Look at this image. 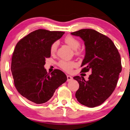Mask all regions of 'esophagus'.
I'll list each match as a JSON object with an SVG mask.
<instances>
[{
  "mask_svg": "<svg viewBox=\"0 0 130 130\" xmlns=\"http://www.w3.org/2000/svg\"><path fill=\"white\" fill-rule=\"evenodd\" d=\"M67 82L70 81V80H72V79H73V77H72L71 76H69V75L67 76Z\"/></svg>",
  "mask_w": 130,
  "mask_h": 130,
  "instance_id": "34e87169",
  "label": "esophagus"
}]
</instances>
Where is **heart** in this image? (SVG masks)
Returning a JSON list of instances; mask_svg holds the SVG:
<instances>
[{"mask_svg":"<svg viewBox=\"0 0 130 130\" xmlns=\"http://www.w3.org/2000/svg\"><path fill=\"white\" fill-rule=\"evenodd\" d=\"M64 42L70 46L71 48L75 51V53L79 54L80 53V51L79 50L80 46V42L77 39L72 36H67L64 38ZM58 47V42H55L50 47V53L51 54H54L57 51ZM58 66L61 68L66 72H70L72 71V69L76 66L75 62L73 61H67L64 60H60L58 63Z\"/></svg>","mask_w":130,"mask_h":130,"instance_id":"b5f03b06","label":"heart"}]
</instances>
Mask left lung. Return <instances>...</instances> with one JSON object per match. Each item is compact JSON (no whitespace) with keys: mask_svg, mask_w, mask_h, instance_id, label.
<instances>
[{"mask_svg":"<svg viewBox=\"0 0 130 130\" xmlns=\"http://www.w3.org/2000/svg\"><path fill=\"white\" fill-rule=\"evenodd\" d=\"M71 35L79 36L85 46L81 72L92 71L88 80L73 77L79 84L76 98L80 104L94 107L105 102L117 87L122 70L121 56L112 40L95 30L81 29Z\"/></svg>","mask_w":130,"mask_h":130,"instance_id":"left-lung-1","label":"left lung"}]
</instances>
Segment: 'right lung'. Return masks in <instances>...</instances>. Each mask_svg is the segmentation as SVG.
I'll use <instances>...</instances> for the list:
<instances>
[{"mask_svg":"<svg viewBox=\"0 0 130 130\" xmlns=\"http://www.w3.org/2000/svg\"><path fill=\"white\" fill-rule=\"evenodd\" d=\"M64 34L63 31L38 29L16 45L11 62L13 82L18 92L30 102H48L67 80L66 75L60 70L55 69L49 74L44 67L45 58L51 56V46Z\"/></svg>","mask_w":130,"mask_h":130,"instance_id":"1","label":"right lung"}]
</instances>
